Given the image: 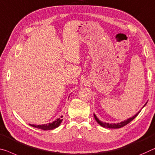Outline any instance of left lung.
I'll return each mask as SVG.
<instances>
[{
  "label": "left lung",
  "mask_w": 155,
  "mask_h": 155,
  "mask_svg": "<svg viewBox=\"0 0 155 155\" xmlns=\"http://www.w3.org/2000/svg\"><path fill=\"white\" fill-rule=\"evenodd\" d=\"M139 112H138L136 115H134L133 117L130 118L129 119H127V120H124L123 122H120V123H111V124H109V123H102V121L99 120V119L96 117V116L94 114V117L95 119H96V120L97 121V123H98V124L101 125L102 127H107V128H110V129H117V128H120V127H124L125 125H127L128 123H130L131 121H132L133 119H134L137 116H138V114H139Z\"/></svg>",
  "instance_id": "1"
}]
</instances>
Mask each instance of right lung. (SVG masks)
Instances as JSON below:
<instances>
[{
  "label": "right lung",
  "mask_w": 155,
  "mask_h": 155,
  "mask_svg": "<svg viewBox=\"0 0 155 155\" xmlns=\"http://www.w3.org/2000/svg\"><path fill=\"white\" fill-rule=\"evenodd\" d=\"M61 118H62V116H61ZM63 119L61 118H58L56 120L53 121L52 123H48L46 125H31L30 126L32 127H34L35 128H38V129H41L43 130H53L54 128L58 127L59 125L61 124V121H62Z\"/></svg>",
  "instance_id": "1"
}]
</instances>
